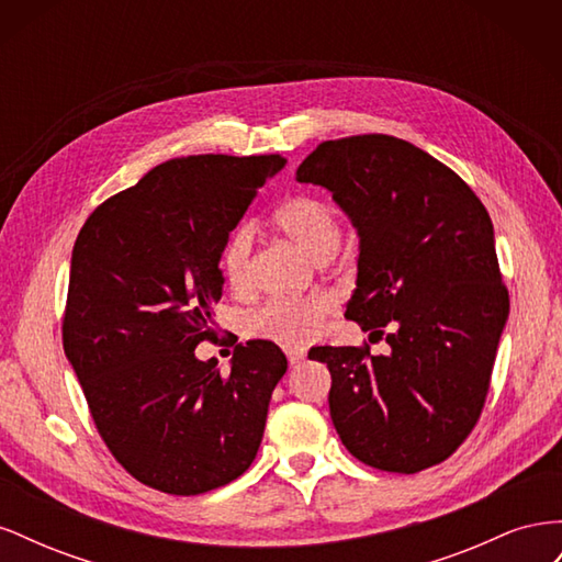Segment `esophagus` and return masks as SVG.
Here are the masks:
<instances>
[{"label":"esophagus","mask_w":562,"mask_h":562,"mask_svg":"<svg viewBox=\"0 0 562 562\" xmlns=\"http://www.w3.org/2000/svg\"><path fill=\"white\" fill-rule=\"evenodd\" d=\"M283 351H285V356H288V361H291L293 366H295V363H300V361H304V359H307V349H304V347H297V345H285V347H283Z\"/></svg>","instance_id":"esophagus-1"}]
</instances>
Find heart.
I'll return each mask as SVG.
<instances>
[{"instance_id": "1", "label": "heart", "mask_w": 562, "mask_h": 562, "mask_svg": "<svg viewBox=\"0 0 562 562\" xmlns=\"http://www.w3.org/2000/svg\"><path fill=\"white\" fill-rule=\"evenodd\" d=\"M271 220L288 239L312 255L316 262L333 258L339 241H342V225H339L335 209L328 201L312 194L283 199L271 213ZM250 265L252 229L248 225H239L229 232L223 250H220V269H223L227 285L234 291H246L250 283ZM333 312L335 300L326 293L293 300H269L248 316L246 328L255 337L274 339V342L283 345H304L323 333Z\"/></svg>"}]
</instances>
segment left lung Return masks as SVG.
<instances>
[{
	"instance_id": "obj_1",
	"label": "left lung",
	"mask_w": 562,
	"mask_h": 562,
	"mask_svg": "<svg viewBox=\"0 0 562 562\" xmlns=\"http://www.w3.org/2000/svg\"><path fill=\"white\" fill-rule=\"evenodd\" d=\"M297 182L326 187L359 232L347 316L368 347H314L330 370V417L345 448L380 471L417 473L475 427L508 318L495 229L471 187L394 135L321 143Z\"/></svg>"
}]
</instances>
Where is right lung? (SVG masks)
I'll return each mask as SVG.
<instances>
[{
	"instance_id": "obj_1",
	"label": "right lung",
	"mask_w": 562,
	"mask_h": 562,
	"mask_svg": "<svg viewBox=\"0 0 562 562\" xmlns=\"http://www.w3.org/2000/svg\"><path fill=\"white\" fill-rule=\"evenodd\" d=\"M281 155L171 159L83 223L70 265L63 347L105 446L135 481L201 495L252 464L288 361L269 339L232 368L199 361L215 339L220 250Z\"/></svg>"
}]
</instances>
